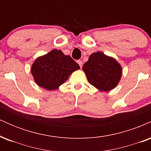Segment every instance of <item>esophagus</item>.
I'll list each match as a JSON object with an SVG mask.
<instances>
[{
  "instance_id": "obj_1",
  "label": "esophagus",
  "mask_w": 151,
  "mask_h": 151,
  "mask_svg": "<svg viewBox=\"0 0 151 151\" xmlns=\"http://www.w3.org/2000/svg\"><path fill=\"white\" fill-rule=\"evenodd\" d=\"M77 62L78 65H79V67H80V68H81V67H82V65H83L82 61H81V60H77Z\"/></svg>"
}]
</instances>
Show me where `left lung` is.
I'll return each instance as SVG.
<instances>
[{
	"label": "left lung",
	"mask_w": 151,
	"mask_h": 151,
	"mask_svg": "<svg viewBox=\"0 0 151 151\" xmlns=\"http://www.w3.org/2000/svg\"><path fill=\"white\" fill-rule=\"evenodd\" d=\"M82 70L90 84L103 91L114 89L122 74V69L116 60L101 52L91 54Z\"/></svg>",
	"instance_id": "obj_1"
}]
</instances>
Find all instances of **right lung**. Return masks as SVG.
Instances as JSON below:
<instances>
[{
    "label": "right lung",
    "instance_id": "obj_1",
    "mask_svg": "<svg viewBox=\"0 0 151 151\" xmlns=\"http://www.w3.org/2000/svg\"><path fill=\"white\" fill-rule=\"evenodd\" d=\"M79 68L70 56L55 49L36 59L31 67V73L37 85L47 90H55Z\"/></svg>",
    "mask_w": 151,
    "mask_h": 151
}]
</instances>
